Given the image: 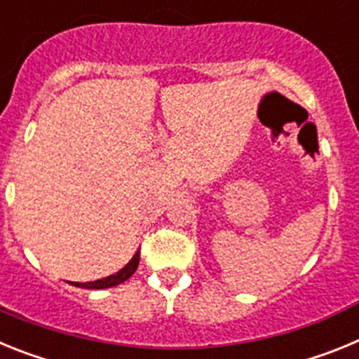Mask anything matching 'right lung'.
I'll use <instances>...</instances> for the list:
<instances>
[{
	"mask_svg": "<svg viewBox=\"0 0 359 359\" xmlns=\"http://www.w3.org/2000/svg\"><path fill=\"white\" fill-rule=\"evenodd\" d=\"M138 262H140V252H136L131 261L123 266L120 271H116L115 275H109V277L100 278V280L95 282H72V284L77 287H86V290H106V287L118 286V284L126 282L133 273H135L136 268H138Z\"/></svg>",
	"mask_w": 359,
	"mask_h": 359,
	"instance_id": "1",
	"label": "right lung"
}]
</instances>
